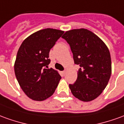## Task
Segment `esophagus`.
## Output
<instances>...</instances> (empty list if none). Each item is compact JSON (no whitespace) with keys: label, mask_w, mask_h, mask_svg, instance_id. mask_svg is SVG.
<instances>
[{"label":"esophagus","mask_w":124,"mask_h":124,"mask_svg":"<svg viewBox=\"0 0 124 124\" xmlns=\"http://www.w3.org/2000/svg\"><path fill=\"white\" fill-rule=\"evenodd\" d=\"M66 72H67V70H64L63 72H62V74H64V75H65V74H66Z\"/></svg>","instance_id":"esophagus-1"}]
</instances>
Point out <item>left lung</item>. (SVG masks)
Here are the masks:
<instances>
[{
  "instance_id": "8db88e82",
  "label": "left lung",
  "mask_w": 124,
  "mask_h": 124,
  "mask_svg": "<svg viewBox=\"0 0 124 124\" xmlns=\"http://www.w3.org/2000/svg\"><path fill=\"white\" fill-rule=\"evenodd\" d=\"M67 41L75 64L79 65L78 77L69 87L79 100L91 101L101 95L111 74V60L109 49L95 33L86 29L65 32L62 37Z\"/></svg>"
}]
</instances>
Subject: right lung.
Instances as JSON below:
<instances>
[{"label":"right lung","mask_w":124,"mask_h":124,"mask_svg":"<svg viewBox=\"0 0 124 124\" xmlns=\"http://www.w3.org/2000/svg\"><path fill=\"white\" fill-rule=\"evenodd\" d=\"M64 33L55 29H41L23 41L17 52L15 73L26 95L35 101H44L53 95L61 77L58 71L48 68L49 53Z\"/></svg>","instance_id":"add662e5"}]
</instances>
